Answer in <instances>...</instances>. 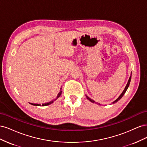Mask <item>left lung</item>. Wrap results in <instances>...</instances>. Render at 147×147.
I'll use <instances>...</instances> for the list:
<instances>
[{
	"instance_id": "obj_1",
	"label": "left lung",
	"mask_w": 147,
	"mask_h": 147,
	"mask_svg": "<svg viewBox=\"0 0 147 147\" xmlns=\"http://www.w3.org/2000/svg\"><path fill=\"white\" fill-rule=\"evenodd\" d=\"M131 75H132V73H131V76H130V77H129V80H128V82H127V84H126V87H125V88H124V90H123V91L122 92V93L121 94H120V96L118 97V98L115 100V101H113V102H112V104H115V103H116V102H117L119 100H120L121 99V98H122V97L124 96V94H125V92H126V91H127V88H128V87H129V84H130V82H131ZM86 98H87V99H88L89 100H90V102H92V103H94V100H92V99H91V98H90V97H89L88 96H87L86 95ZM99 105H100V104H98Z\"/></svg>"
}]
</instances>
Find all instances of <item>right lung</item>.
I'll return each mask as SVG.
<instances>
[{"instance_id": "right-lung-1", "label": "right lung", "mask_w": 147, "mask_h": 147, "mask_svg": "<svg viewBox=\"0 0 147 147\" xmlns=\"http://www.w3.org/2000/svg\"><path fill=\"white\" fill-rule=\"evenodd\" d=\"M61 93H62V91L60 90V92L58 93V94H57V97H56V98L55 100H51V101H50V102H48V103L43 104L42 105V106H47V105H50V104L53 103V102H54V101H55L57 99L59 98V97H60V96L61 95ZM30 104L31 105H35V106H40V104H33V103H30Z\"/></svg>"}]
</instances>
